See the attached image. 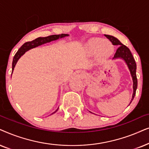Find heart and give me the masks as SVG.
I'll list each match as a JSON object with an SVG mask.
<instances>
[{
    "mask_svg": "<svg viewBox=\"0 0 149 149\" xmlns=\"http://www.w3.org/2000/svg\"><path fill=\"white\" fill-rule=\"evenodd\" d=\"M87 53L91 56L97 54L100 62L106 60L114 52V47L110 41L102 38H93L88 41L86 46Z\"/></svg>",
    "mask_w": 149,
    "mask_h": 149,
    "instance_id": "heart-1",
    "label": "heart"
}]
</instances>
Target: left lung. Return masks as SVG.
<instances>
[{
	"mask_svg": "<svg viewBox=\"0 0 149 149\" xmlns=\"http://www.w3.org/2000/svg\"><path fill=\"white\" fill-rule=\"evenodd\" d=\"M105 36L112 42L113 45H119V47H118V49H116V53H115L114 57H113V59L117 58H123L125 61L129 69H130L131 75H132V76L133 82H134V84H133L134 93H133L132 99L130 102L131 104L132 100H134L135 95H136V91L137 89V86H138V80H137L136 76V63L135 62L134 58V56H133L132 52H131L130 49H129L126 45L122 44V43L120 42V41L118 40V39H116V37L108 35H105Z\"/></svg>",
	"mask_w": 149,
	"mask_h": 149,
	"instance_id": "obj_1",
	"label": "left lung"
}]
</instances>
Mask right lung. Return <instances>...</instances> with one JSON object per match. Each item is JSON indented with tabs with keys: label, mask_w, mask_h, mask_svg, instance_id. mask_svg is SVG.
<instances>
[{
	"label": "right lung",
	"mask_w": 149,
	"mask_h": 149,
	"mask_svg": "<svg viewBox=\"0 0 149 149\" xmlns=\"http://www.w3.org/2000/svg\"><path fill=\"white\" fill-rule=\"evenodd\" d=\"M68 36L67 34H61V35H49V36L45 37H38V38L34 39V40L31 41H27L24 43V44L20 47V48L18 49V51L17 52L16 54H15L14 57H13V63H12V72L13 70L14 69V67L16 65L17 61L19 60V58H20L21 56L24 54V53L29 49L33 48V47H35L37 46H39L41 44H43V43H47V42H50L51 41L56 40L59 38H62L63 37ZM58 110V109L52 113L54 114V112H56V111Z\"/></svg>",
	"instance_id": "obj_1"
}]
</instances>
